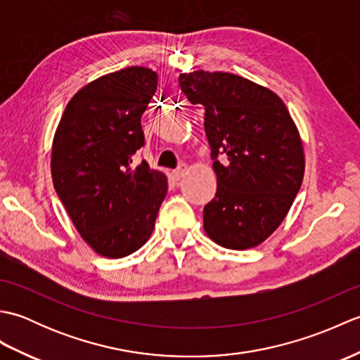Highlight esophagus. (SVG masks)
<instances>
[{
    "mask_svg": "<svg viewBox=\"0 0 360 360\" xmlns=\"http://www.w3.org/2000/svg\"><path fill=\"white\" fill-rule=\"evenodd\" d=\"M187 173V167H186V164H181L178 168H176V170H173L172 172V176H173V179H176V181H179L182 176H184Z\"/></svg>",
    "mask_w": 360,
    "mask_h": 360,
    "instance_id": "obj_1",
    "label": "esophagus"
}]
</instances>
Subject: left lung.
<instances>
[{
    "label": "left lung",
    "mask_w": 360,
    "mask_h": 360,
    "mask_svg": "<svg viewBox=\"0 0 360 360\" xmlns=\"http://www.w3.org/2000/svg\"><path fill=\"white\" fill-rule=\"evenodd\" d=\"M179 86L190 103L204 106L217 173L205 232L227 249L255 248L281 224L302 186L304 155L294 120L271 89L231 72L181 74Z\"/></svg>",
    "instance_id": "obj_1"
}]
</instances>
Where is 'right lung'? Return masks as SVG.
<instances>
[{
	"mask_svg": "<svg viewBox=\"0 0 360 360\" xmlns=\"http://www.w3.org/2000/svg\"><path fill=\"white\" fill-rule=\"evenodd\" d=\"M158 74L131 66L88 83L66 105L51 172L68 215L97 254L122 258L150 238L167 195L164 173L133 156L145 145L141 117Z\"/></svg>",
	"mask_w": 360,
	"mask_h": 360,
	"instance_id": "right-lung-1",
	"label": "right lung"
}]
</instances>
